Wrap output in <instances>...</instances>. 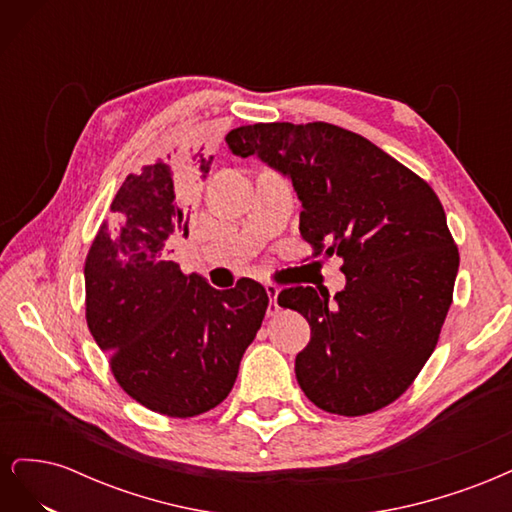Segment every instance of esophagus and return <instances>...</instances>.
<instances>
[{"mask_svg":"<svg viewBox=\"0 0 512 512\" xmlns=\"http://www.w3.org/2000/svg\"><path fill=\"white\" fill-rule=\"evenodd\" d=\"M267 294H269V307H267V316H275L280 314V305H277V294H280V288H277L275 284H267L265 286Z\"/></svg>","mask_w":512,"mask_h":512,"instance_id":"34e87169","label":"esophagus"}]
</instances>
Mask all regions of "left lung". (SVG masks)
<instances>
[{
  "mask_svg": "<svg viewBox=\"0 0 512 512\" xmlns=\"http://www.w3.org/2000/svg\"><path fill=\"white\" fill-rule=\"evenodd\" d=\"M286 177L301 200V237L344 260L331 299L312 286L277 303L312 327L294 374L320 410L361 416L389 406L423 369L453 301L459 252L440 200L367 138L331 123H254L226 136Z\"/></svg>",
  "mask_w": 512,
  "mask_h": 512,
  "instance_id": "8db88e82",
  "label": "left lung"
}]
</instances>
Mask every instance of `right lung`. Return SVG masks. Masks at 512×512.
<instances>
[{
    "instance_id": "obj_1",
    "label": "right lung",
    "mask_w": 512,
    "mask_h": 512,
    "mask_svg": "<svg viewBox=\"0 0 512 512\" xmlns=\"http://www.w3.org/2000/svg\"><path fill=\"white\" fill-rule=\"evenodd\" d=\"M211 162L168 156L128 175L85 260L87 324L119 386L175 418L228 397L269 305L258 282L215 290L170 260L173 241L188 235L181 192L190 168L205 181Z\"/></svg>"
}]
</instances>
